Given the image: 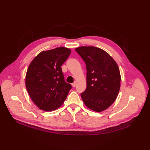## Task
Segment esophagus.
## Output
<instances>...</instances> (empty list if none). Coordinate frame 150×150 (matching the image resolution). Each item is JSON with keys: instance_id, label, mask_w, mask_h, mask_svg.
Instances as JSON below:
<instances>
[{"instance_id": "esophagus-1", "label": "esophagus", "mask_w": 150, "mask_h": 150, "mask_svg": "<svg viewBox=\"0 0 150 150\" xmlns=\"http://www.w3.org/2000/svg\"><path fill=\"white\" fill-rule=\"evenodd\" d=\"M76 83H75V82L72 84V87H73V88H75V87H76Z\"/></svg>"}]
</instances>
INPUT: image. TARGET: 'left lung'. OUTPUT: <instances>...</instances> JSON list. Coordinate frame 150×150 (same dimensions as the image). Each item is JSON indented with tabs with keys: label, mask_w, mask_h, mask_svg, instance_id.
Masks as SVG:
<instances>
[{
	"label": "left lung",
	"mask_w": 150,
	"mask_h": 150,
	"mask_svg": "<svg viewBox=\"0 0 150 150\" xmlns=\"http://www.w3.org/2000/svg\"><path fill=\"white\" fill-rule=\"evenodd\" d=\"M86 63L87 87L81 97L85 105L96 112L108 108L116 100L121 76L114 59L105 50L93 46L75 49Z\"/></svg>",
	"instance_id": "left-lung-1"
}]
</instances>
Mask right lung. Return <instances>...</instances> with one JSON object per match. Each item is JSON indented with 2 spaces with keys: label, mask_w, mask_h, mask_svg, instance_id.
Returning <instances> with one entry per match:
<instances>
[{
  "label": "right lung",
  "mask_w": 150,
  "mask_h": 150,
  "mask_svg": "<svg viewBox=\"0 0 150 150\" xmlns=\"http://www.w3.org/2000/svg\"><path fill=\"white\" fill-rule=\"evenodd\" d=\"M71 50L66 47L43 51L32 60L27 71L26 88L34 103L45 111L59 108L67 98L71 84L64 80L61 66Z\"/></svg>",
  "instance_id": "add662e5"
}]
</instances>
